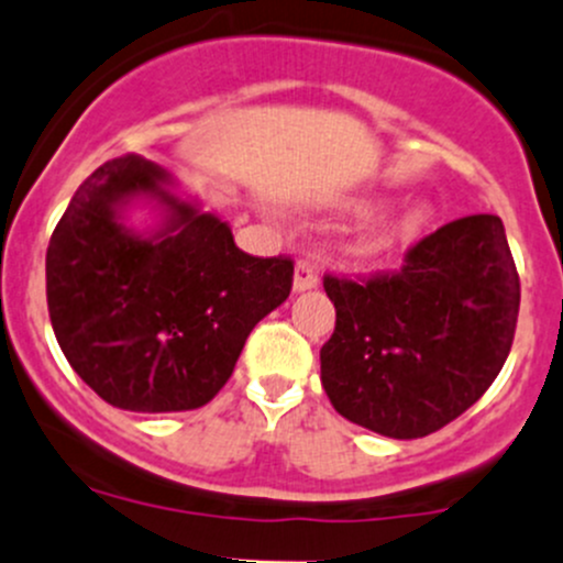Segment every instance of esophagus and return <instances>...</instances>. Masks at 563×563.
<instances>
[{"label": "esophagus", "instance_id": "esophagus-1", "mask_svg": "<svg viewBox=\"0 0 563 563\" xmlns=\"http://www.w3.org/2000/svg\"><path fill=\"white\" fill-rule=\"evenodd\" d=\"M318 272L316 266L307 264V262H299L297 269H294V291L301 294V291H312V288H318Z\"/></svg>", "mask_w": 563, "mask_h": 563}]
</instances>
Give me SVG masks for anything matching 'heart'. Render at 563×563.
<instances>
[{"label":"heart","instance_id":"1","mask_svg":"<svg viewBox=\"0 0 563 563\" xmlns=\"http://www.w3.org/2000/svg\"><path fill=\"white\" fill-rule=\"evenodd\" d=\"M340 210L353 212V216H369L380 207V199L361 197V199H347V202L336 205ZM431 223V207L423 202H412L405 207H396V210L386 212V216H377L372 221H366L364 227L356 229V234L351 236V253L356 262H383V258L394 256L401 247L412 245V242L421 236Z\"/></svg>","mask_w":563,"mask_h":563}]
</instances>
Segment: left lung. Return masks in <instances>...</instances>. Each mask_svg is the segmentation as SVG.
<instances>
[{
  "instance_id": "8db88e82",
  "label": "left lung",
  "mask_w": 563,
  "mask_h": 563,
  "mask_svg": "<svg viewBox=\"0 0 563 563\" xmlns=\"http://www.w3.org/2000/svg\"><path fill=\"white\" fill-rule=\"evenodd\" d=\"M336 327L321 383L351 423L418 440L470 410L505 366L520 280L505 223L470 216L423 236L399 275L323 277Z\"/></svg>"
}]
</instances>
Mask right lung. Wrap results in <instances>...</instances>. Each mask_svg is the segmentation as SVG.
Instances as JSON below:
<instances>
[{"label": "right lung", "mask_w": 563, "mask_h": 563, "mask_svg": "<svg viewBox=\"0 0 563 563\" xmlns=\"http://www.w3.org/2000/svg\"><path fill=\"white\" fill-rule=\"evenodd\" d=\"M158 164L121 156L75 191L45 256L47 312L73 369L112 407L183 412L232 377L253 327L291 294V258H256ZM147 203L156 228L128 227Z\"/></svg>", "instance_id": "1"}]
</instances>
